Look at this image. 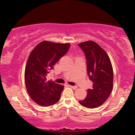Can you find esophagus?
Returning <instances> with one entry per match:
<instances>
[{
  "label": "esophagus",
  "mask_w": 135,
  "mask_h": 135,
  "mask_svg": "<svg viewBox=\"0 0 135 135\" xmlns=\"http://www.w3.org/2000/svg\"><path fill=\"white\" fill-rule=\"evenodd\" d=\"M69 87H70L71 88H72V89H76L77 88V86H70V85H69Z\"/></svg>",
  "instance_id": "obj_1"
}]
</instances>
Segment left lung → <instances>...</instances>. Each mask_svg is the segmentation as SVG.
<instances>
[{
	"label": "left lung",
	"instance_id": "8db88e82",
	"mask_svg": "<svg viewBox=\"0 0 135 135\" xmlns=\"http://www.w3.org/2000/svg\"><path fill=\"white\" fill-rule=\"evenodd\" d=\"M86 56L87 71L93 88L88 89L85 99L79 101L85 107H100L109 97L113 88V69L109 57L97 43L89 41L79 44Z\"/></svg>",
	"mask_w": 135,
	"mask_h": 135
}]
</instances>
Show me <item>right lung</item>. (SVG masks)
I'll use <instances>...</instances> for the list:
<instances>
[{"mask_svg":"<svg viewBox=\"0 0 135 135\" xmlns=\"http://www.w3.org/2000/svg\"><path fill=\"white\" fill-rule=\"evenodd\" d=\"M70 44L42 41L29 56L25 71L27 92L37 104L47 107L60 100L64 86L46 79L53 66L69 51Z\"/></svg>","mask_w":135,"mask_h":135,"instance_id":"add662e5","label":"right lung"}]
</instances>
